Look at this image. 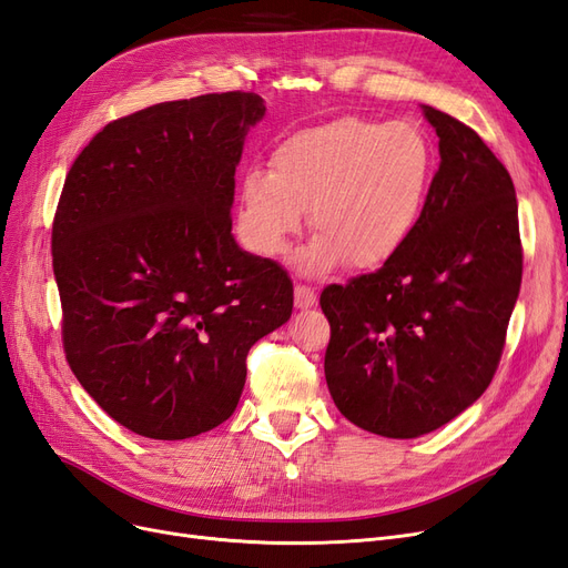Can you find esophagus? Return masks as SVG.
Listing matches in <instances>:
<instances>
[{
	"label": "esophagus",
	"instance_id": "1",
	"mask_svg": "<svg viewBox=\"0 0 568 568\" xmlns=\"http://www.w3.org/2000/svg\"><path fill=\"white\" fill-rule=\"evenodd\" d=\"M314 304H316V292H314V287L297 285V287H295V306H297V308H311Z\"/></svg>",
	"mask_w": 568,
	"mask_h": 568
}]
</instances>
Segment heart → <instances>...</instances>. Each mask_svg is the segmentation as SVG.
I'll use <instances>...</instances> for the list:
<instances>
[{
	"mask_svg": "<svg viewBox=\"0 0 568 568\" xmlns=\"http://www.w3.org/2000/svg\"><path fill=\"white\" fill-rule=\"evenodd\" d=\"M436 149L410 120L339 118L297 132L271 153L268 172L241 181V226L254 252L283 257L311 210L318 231L302 252L306 273L346 260L389 262L423 222L436 176Z\"/></svg>",
	"mask_w": 568,
	"mask_h": 568,
	"instance_id": "b5f03b06",
	"label": "heart"
}]
</instances>
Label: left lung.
Masks as SVG:
<instances>
[{
	"label": "left lung",
	"mask_w": 568,
	"mask_h": 568,
	"mask_svg": "<svg viewBox=\"0 0 568 568\" xmlns=\"http://www.w3.org/2000/svg\"><path fill=\"white\" fill-rule=\"evenodd\" d=\"M438 172L423 222L382 268L327 285L325 382L339 413L387 438H417L490 384L521 287L515 184L467 124L423 105Z\"/></svg>",
	"instance_id": "obj_1"
}]
</instances>
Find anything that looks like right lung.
<instances>
[{
    "label": "right lung",
    "instance_id": "1",
    "mask_svg": "<svg viewBox=\"0 0 568 568\" xmlns=\"http://www.w3.org/2000/svg\"><path fill=\"white\" fill-rule=\"evenodd\" d=\"M252 91L120 118L72 162L51 231L70 371L115 423L179 442L229 419L250 346L287 323L292 281L235 243Z\"/></svg>",
    "mask_w": 568,
    "mask_h": 568
}]
</instances>
